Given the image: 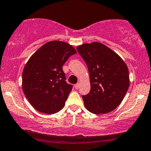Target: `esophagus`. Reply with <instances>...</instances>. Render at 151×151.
I'll return each mask as SVG.
<instances>
[{
  "mask_svg": "<svg viewBox=\"0 0 151 151\" xmlns=\"http://www.w3.org/2000/svg\"><path fill=\"white\" fill-rule=\"evenodd\" d=\"M74 87H75V88H76V89L79 88V87H80V83H77V84L74 85Z\"/></svg>",
  "mask_w": 151,
  "mask_h": 151,
  "instance_id": "esophagus-1",
  "label": "esophagus"
}]
</instances>
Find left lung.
Listing matches in <instances>:
<instances>
[{
    "label": "left lung",
    "mask_w": 151,
    "mask_h": 151,
    "mask_svg": "<svg viewBox=\"0 0 151 151\" xmlns=\"http://www.w3.org/2000/svg\"><path fill=\"white\" fill-rule=\"evenodd\" d=\"M87 65L91 91L82 96L86 108L95 114L112 111L121 104L129 86L126 63L106 45L94 42L78 46Z\"/></svg>",
    "instance_id": "obj_1"
}]
</instances>
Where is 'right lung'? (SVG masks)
<instances>
[{"label": "right lung", "mask_w": 151, "mask_h": 151, "mask_svg": "<svg viewBox=\"0 0 151 151\" xmlns=\"http://www.w3.org/2000/svg\"><path fill=\"white\" fill-rule=\"evenodd\" d=\"M77 51L68 43L47 42L30 56L22 73V89L30 104L41 113L61 110L72 86L65 81L63 65Z\"/></svg>", "instance_id": "right-lung-1"}]
</instances>
